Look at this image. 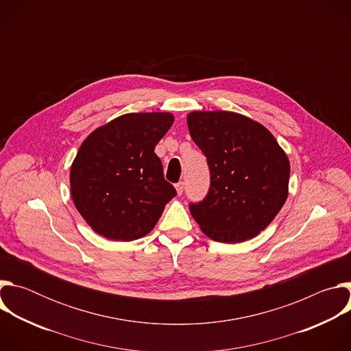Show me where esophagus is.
I'll use <instances>...</instances> for the list:
<instances>
[{"mask_svg": "<svg viewBox=\"0 0 351 351\" xmlns=\"http://www.w3.org/2000/svg\"><path fill=\"white\" fill-rule=\"evenodd\" d=\"M175 189H176L178 195H182V194H183V190H184V183H183V182L176 183V184H175Z\"/></svg>", "mask_w": 351, "mask_h": 351, "instance_id": "34e87169", "label": "esophagus"}]
</instances>
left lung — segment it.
Listing matches in <instances>:
<instances>
[{"instance_id": "8db88e82", "label": "left lung", "mask_w": 351, "mask_h": 351, "mask_svg": "<svg viewBox=\"0 0 351 351\" xmlns=\"http://www.w3.org/2000/svg\"><path fill=\"white\" fill-rule=\"evenodd\" d=\"M187 128L211 173L206 198L190 204L191 217L215 241L256 237L287 198L286 153L265 126L236 112L194 111L187 115Z\"/></svg>"}]
</instances>
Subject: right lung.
Masks as SVG:
<instances>
[{"instance_id":"obj_1","label":"right lung","mask_w":351,"mask_h":351,"mask_svg":"<svg viewBox=\"0 0 351 351\" xmlns=\"http://www.w3.org/2000/svg\"><path fill=\"white\" fill-rule=\"evenodd\" d=\"M173 119L169 112L125 114L82 143L71 167V194L97 234L132 241L154 229L176 195L154 153Z\"/></svg>"}]
</instances>
